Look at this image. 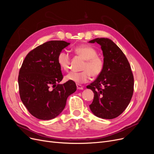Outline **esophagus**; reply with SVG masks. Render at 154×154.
<instances>
[{
  "instance_id": "1",
  "label": "esophagus",
  "mask_w": 154,
  "mask_h": 154,
  "mask_svg": "<svg viewBox=\"0 0 154 154\" xmlns=\"http://www.w3.org/2000/svg\"><path fill=\"white\" fill-rule=\"evenodd\" d=\"M77 87V89L78 90H83V87L80 84H77L76 85Z\"/></svg>"
}]
</instances>
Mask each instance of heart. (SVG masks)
<instances>
[{"label":"heart","mask_w":154,"mask_h":154,"mask_svg":"<svg viewBox=\"0 0 154 154\" xmlns=\"http://www.w3.org/2000/svg\"><path fill=\"white\" fill-rule=\"evenodd\" d=\"M74 52L85 60L82 72L71 71L69 72L66 79L76 83H83L90 80L91 76H99L103 69V61L97 56V51L90 45H83L74 49ZM58 63L64 71H67L70 67L71 57L66 51H60L57 58Z\"/></svg>","instance_id":"obj_1"}]
</instances>
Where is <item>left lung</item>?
Segmentation results:
<instances>
[{
  "label": "left lung",
  "mask_w": 154,
  "mask_h": 154,
  "mask_svg": "<svg viewBox=\"0 0 154 154\" xmlns=\"http://www.w3.org/2000/svg\"><path fill=\"white\" fill-rule=\"evenodd\" d=\"M88 42L100 44L104 58L103 71L87 87L94 94L90 109L97 117L114 119L123 113L132 99L134 76L131 67L123 51L112 40L97 38Z\"/></svg>",
  "instance_id": "8db88e82"
}]
</instances>
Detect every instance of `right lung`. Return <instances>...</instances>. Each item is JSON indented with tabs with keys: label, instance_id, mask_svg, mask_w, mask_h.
Here are the masks:
<instances>
[{
	"label": "right lung",
	"instance_id": "1",
	"mask_svg": "<svg viewBox=\"0 0 154 154\" xmlns=\"http://www.w3.org/2000/svg\"><path fill=\"white\" fill-rule=\"evenodd\" d=\"M70 43L51 40L27 54L19 71L18 82L23 104L34 117L52 119L62 112L67 97L76 91L72 81L60 84L63 75L57 58Z\"/></svg>",
	"mask_w": 154,
	"mask_h": 154
}]
</instances>
